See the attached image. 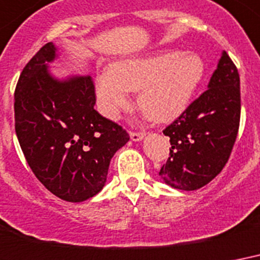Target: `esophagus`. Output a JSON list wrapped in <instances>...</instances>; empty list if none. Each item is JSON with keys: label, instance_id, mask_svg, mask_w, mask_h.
Instances as JSON below:
<instances>
[{"label": "esophagus", "instance_id": "esophagus-1", "mask_svg": "<svg viewBox=\"0 0 260 260\" xmlns=\"http://www.w3.org/2000/svg\"><path fill=\"white\" fill-rule=\"evenodd\" d=\"M145 133H130V138H132V141H134V142H140V141H142L145 138Z\"/></svg>", "mask_w": 260, "mask_h": 260}]
</instances>
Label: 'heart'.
Listing matches in <instances>:
<instances>
[{"mask_svg":"<svg viewBox=\"0 0 260 260\" xmlns=\"http://www.w3.org/2000/svg\"><path fill=\"white\" fill-rule=\"evenodd\" d=\"M205 70L198 54L179 50L122 59L96 78L98 106L107 118L115 119L130 106V92H138L137 104L142 114L153 122L167 123L188 108Z\"/></svg>","mask_w":260,"mask_h":260,"instance_id":"obj_1","label":"heart"}]
</instances>
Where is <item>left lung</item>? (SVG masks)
<instances>
[{"label": "left lung", "instance_id": "1", "mask_svg": "<svg viewBox=\"0 0 260 260\" xmlns=\"http://www.w3.org/2000/svg\"><path fill=\"white\" fill-rule=\"evenodd\" d=\"M240 122V77L225 51L203 92L174 123L170 157L160 170L172 188L198 190L212 182L228 161Z\"/></svg>", "mask_w": 260, "mask_h": 260}]
</instances>
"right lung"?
Wrapping results in <instances>:
<instances>
[{
	"mask_svg": "<svg viewBox=\"0 0 260 260\" xmlns=\"http://www.w3.org/2000/svg\"><path fill=\"white\" fill-rule=\"evenodd\" d=\"M58 58V47L50 42L20 74L16 134L40 183L58 198L82 202L102 191L111 158L130 138L94 110L89 76L53 73L50 63Z\"/></svg>",
	"mask_w": 260,
	"mask_h": 260,
	"instance_id": "obj_1",
	"label": "right lung"
}]
</instances>
